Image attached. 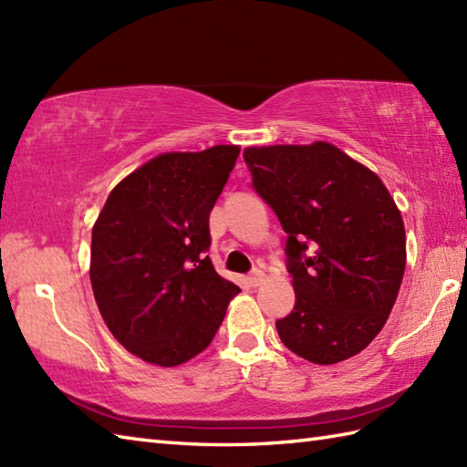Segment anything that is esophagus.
I'll return each instance as SVG.
<instances>
[{
    "mask_svg": "<svg viewBox=\"0 0 467 467\" xmlns=\"http://www.w3.org/2000/svg\"><path fill=\"white\" fill-rule=\"evenodd\" d=\"M251 283V286H259V285H263V281H265V273L263 271H253L251 275H249V279H246Z\"/></svg>",
    "mask_w": 467,
    "mask_h": 467,
    "instance_id": "34e87169",
    "label": "esophagus"
}]
</instances>
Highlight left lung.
<instances>
[{
    "label": "left lung",
    "mask_w": 467,
    "mask_h": 467,
    "mask_svg": "<svg viewBox=\"0 0 467 467\" xmlns=\"http://www.w3.org/2000/svg\"><path fill=\"white\" fill-rule=\"evenodd\" d=\"M253 186L289 234L295 309L276 321L303 359L333 365L361 353L389 317L405 271V226L381 178L339 148H244Z\"/></svg>",
    "instance_id": "8db88e82"
}]
</instances>
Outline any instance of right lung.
<instances>
[{
    "label": "right lung",
    "mask_w": 467,
    "mask_h": 467,
    "mask_svg": "<svg viewBox=\"0 0 467 467\" xmlns=\"http://www.w3.org/2000/svg\"><path fill=\"white\" fill-rule=\"evenodd\" d=\"M241 148L164 152L122 178L92 228L90 281L116 341L176 367L211 345L241 289L208 259V218Z\"/></svg>",
    "instance_id": "1"
}]
</instances>
